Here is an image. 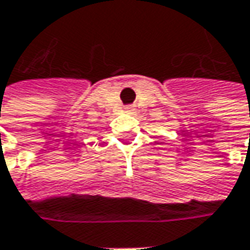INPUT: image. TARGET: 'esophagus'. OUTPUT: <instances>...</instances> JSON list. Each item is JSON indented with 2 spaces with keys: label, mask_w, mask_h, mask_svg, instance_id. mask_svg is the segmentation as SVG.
Instances as JSON below:
<instances>
[{
  "label": "esophagus",
  "mask_w": 250,
  "mask_h": 250,
  "mask_svg": "<svg viewBox=\"0 0 250 250\" xmlns=\"http://www.w3.org/2000/svg\"><path fill=\"white\" fill-rule=\"evenodd\" d=\"M135 110H136L135 107H128V108H126V112H133Z\"/></svg>",
  "instance_id": "34e87169"
}]
</instances>
